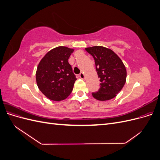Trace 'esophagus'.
Instances as JSON below:
<instances>
[{
    "label": "esophagus",
    "mask_w": 160,
    "mask_h": 160,
    "mask_svg": "<svg viewBox=\"0 0 160 160\" xmlns=\"http://www.w3.org/2000/svg\"><path fill=\"white\" fill-rule=\"evenodd\" d=\"M79 77H80L81 79H85V74L83 73V72H81V73L79 74Z\"/></svg>",
    "instance_id": "1"
}]
</instances>
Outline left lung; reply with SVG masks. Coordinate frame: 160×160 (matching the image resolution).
I'll list each match as a JSON object with an SVG mask.
<instances>
[{
    "label": "left lung",
    "instance_id": "obj_1",
    "mask_svg": "<svg viewBox=\"0 0 160 160\" xmlns=\"http://www.w3.org/2000/svg\"><path fill=\"white\" fill-rule=\"evenodd\" d=\"M93 56L99 81L100 88L92 93L99 101H108L114 98L122 89L126 82L127 71L122 59L110 49L102 46L85 48Z\"/></svg>",
    "mask_w": 160,
    "mask_h": 160
}]
</instances>
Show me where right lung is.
I'll return each mask as SVG.
<instances>
[{"instance_id":"right-lung-1","label":"right lung","mask_w":160,"mask_h":160,"mask_svg":"<svg viewBox=\"0 0 160 160\" xmlns=\"http://www.w3.org/2000/svg\"><path fill=\"white\" fill-rule=\"evenodd\" d=\"M73 51L67 47H57L48 52L38 63L37 84L48 99L60 101L72 92L77 79L68 59Z\"/></svg>"}]
</instances>
